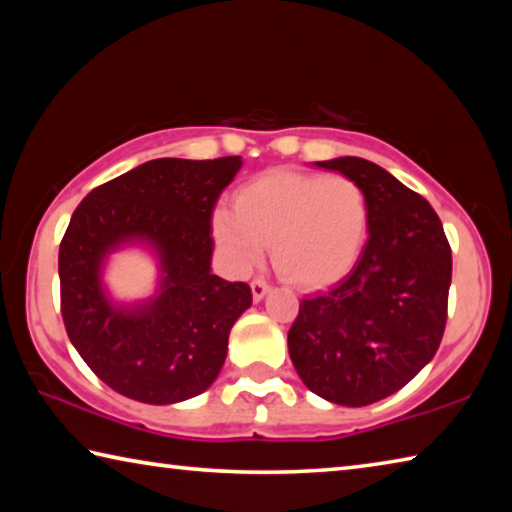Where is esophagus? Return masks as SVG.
Returning <instances> with one entry per match:
<instances>
[{"instance_id":"esophagus-1","label":"esophagus","mask_w":512,"mask_h":512,"mask_svg":"<svg viewBox=\"0 0 512 512\" xmlns=\"http://www.w3.org/2000/svg\"><path fill=\"white\" fill-rule=\"evenodd\" d=\"M250 289H253V298L255 300H262L271 287H268V282L264 280V277H255V280L250 282Z\"/></svg>"}]
</instances>
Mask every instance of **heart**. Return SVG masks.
<instances>
[{"instance_id":"heart-1","label":"heart","mask_w":512,"mask_h":512,"mask_svg":"<svg viewBox=\"0 0 512 512\" xmlns=\"http://www.w3.org/2000/svg\"><path fill=\"white\" fill-rule=\"evenodd\" d=\"M214 237L241 268L271 246L273 264L298 287H327L352 271L370 232L366 189L348 176L273 169L214 212Z\"/></svg>"}]
</instances>
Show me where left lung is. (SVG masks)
I'll return each instance as SVG.
<instances>
[{"label": "left lung", "instance_id": "obj_1", "mask_svg": "<svg viewBox=\"0 0 512 512\" xmlns=\"http://www.w3.org/2000/svg\"><path fill=\"white\" fill-rule=\"evenodd\" d=\"M366 189L370 237L348 277L300 302L289 354L311 393L368 406L400 391L447 325L452 248L427 198L363 158L316 162Z\"/></svg>", "mask_w": 512, "mask_h": 512}]
</instances>
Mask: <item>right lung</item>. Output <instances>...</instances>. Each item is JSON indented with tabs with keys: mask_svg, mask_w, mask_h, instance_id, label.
<instances>
[{
	"mask_svg": "<svg viewBox=\"0 0 512 512\" xmlns=\"http://www.w3.org/2000/svg\"><path fill=\"white\" fill-rule=\"evenodd\" d=\"M241 169L239 155L216 160L160 158L94 187L60 241V314L67 336L112 391L146 404L203 393L219 375L235 320L253 302L246 282L210 271L212 214ZM159 248L161 296L135 312L102 296V255L124 240Z\"/></svg>",
	"mask_w": 512,
	"mask_h": 512,
	"instance_id": "right-lung-1",
	"label": "right lung"
}]
</instances>
